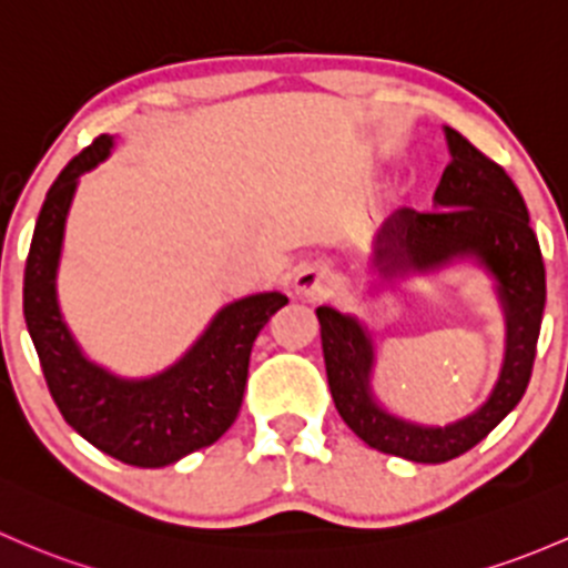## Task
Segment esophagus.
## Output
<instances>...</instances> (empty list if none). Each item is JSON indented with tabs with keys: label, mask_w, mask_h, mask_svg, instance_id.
Segmentation results:
<instances>
[{
	"label": "esophagus",
	"mask_w": 568,
	"mask_h": 568,
	"mask_svg": "<svg viewBox=\"0 0 568 568\" xmlns=\"http://www.w3.org/2000/svg\"><path fill=\"white\" fill-rule=\"evenodd\" d=\"M294 285H296V294H302L304 300H310V302L324 300V296L329 294L332 274L324 264H307L296 272Z\"/></svg>",
	"instance_id": "obj_1"
}]
</instances>
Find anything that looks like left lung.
<instances>
[{
  "instance_id": "1",
  "label": "left lung",
  "mask_w": 568,
  "mask_h": 568,
  "mask_svg": "<svg viewBox=\"0 0 568 568\" xmlns=\"http://www.w3.org/2000/svg\"><path fill=\"white\" fill-rule=\"evenodd\" d=\"M452 163L435 190V209H399L381 229L375 264L429 268L455 255H479L498 277L509 318V348L493 397L468 419L449 427H416L384 414L369 399L373 348L354 318L318 307L326 378L343 422L373 449L414 463H446L474 449L523 399L534 373L545 315V258L528 209L509 174L457 130L446 128Z\"/></svg>"
}]
</instances>
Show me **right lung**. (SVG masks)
<instances>
[{"mask_svg":"<svg viewBox=\"0 0 568 568\" xmlns=\"http://www.w3.org/2000/svg\"><path fill=\"white\" fill-rule=\"evenodd\" d=\"M111 143V135L94 139L48 190L23 268V318L64 422L119 463L163 468L234 425L255 337L288 300L272 291L229 304L182 362L149 381H119L83 359L62 324L53 280L75 182L109 158Z\"/></svg>","mask_w":568,"mask_h":568,"instance_id":"right-lung-1","label":"right lung"}]
</instances>
